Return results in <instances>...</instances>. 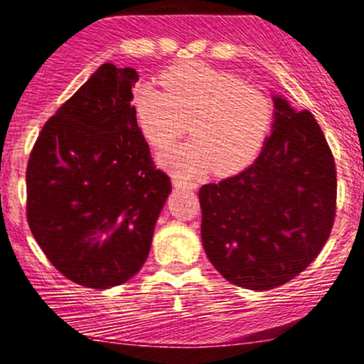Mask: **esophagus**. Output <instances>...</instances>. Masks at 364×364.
I'll use <instances>...</instances> for the list:
<instances>
[{"mask_svg": "<svg viewBox=\"0 0 364 364\" xmlns=\"http://www.w3.org/2000/svg\"><path fill=\"white\" fill-rule=\"evenodd\" d=\"M173 185L176 188H186V190H196L195 181H186L185 178H179V176L173 178Z\"/></svg>", "mask_w": 364, "mask_h": 364, "instance_id": "34e87169", "label": "esophagus"}]
</instances>
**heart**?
<instances>
[{
	"mask_svg": "<svg viewBox=\"0 0 364 364\" xmlns=\"http://www.w3.org/2000/svg\"><path fill=\"white\" fill-rule=\"evenodd\" d=\"M164 92L150 83L133 89L132 107L141 135L164 149L186 129L193 139L161 154L176 174L214 169L220 176L240 173L258 156L270 127L272 102L243 78L203 63H183L161 75Z\"/></svg>",
	"mask_w": 364,
	"mask_h": 364,
	"instance_id": "1",
	"label": "heart"
}]
</instances>
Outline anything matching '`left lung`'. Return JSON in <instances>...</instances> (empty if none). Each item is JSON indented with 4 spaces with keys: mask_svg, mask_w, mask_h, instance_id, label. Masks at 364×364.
I'll list each match as a JSON object with an SVG mask.
<instances>
[{
    "mask_svg": "<svg viewBox=\"0 0 364 364\" xmlns=\"http://www.w3.org/2000/svg\"><path fill=\"white\" fill-rule=\"evenodd\" d=\"M202 243L235 286L265 291L303 272L336 217V162L310 111L274 95L272 133L250 168L200 188Z\"/></svg>",
    "mask_w": 364,
    "mask_h": 364,
    "instance_id": "1",
    "label": "left lung"
}]
</instances>
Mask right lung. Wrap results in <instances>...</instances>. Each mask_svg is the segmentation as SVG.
<instances>
[{
	"label": "right lung",
	"mask_w": 364,
	"mask_h": 364,
	"mask_svg": "<svg viewBox=\"0 0 364 364\" xmlns=\"http://www.w3.org/2000/svg\"><path fill=\"white\" fill-rule=\"evenodd\" d=\"M133 68L104 63L43 132L27 166V220L70 281L109 289L141 269L171 193L132 107Z\"/></svg>",
	"instance_id": "right-lung-1"
}]
</instances>
